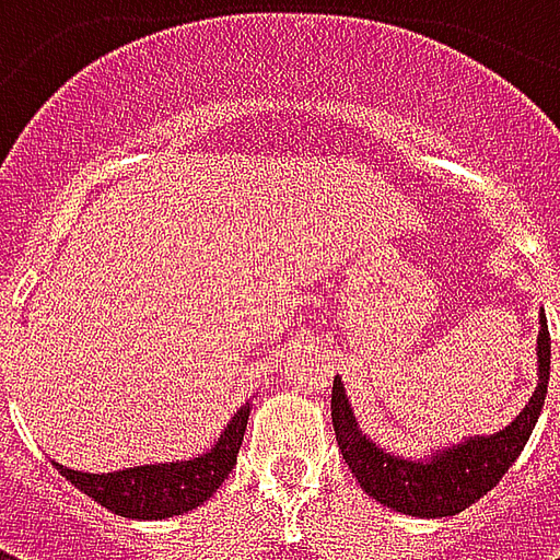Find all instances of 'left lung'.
I'll list each match as a JSON object with an SVG mask.
<instances>
[{"instance_id":"1","label":"left lung","mask_w":560,"mask_h":560,"mask_svg":"<svg viewBox=\"0 0 560 560\" xmlns=\"http://www.w3.org/2000/svg\"><path fill=\"white\" fill-rule=\"evenodd\" d=\"M549 363H552V341L546 315H540V336H537V389L518 417L501 432L474 434L462 444L434 450L429 458H401L389 456L375 441H369L348 396L341 377L332 381V429L348 468L363 486L365 494H372L396 513L420 518L456 516L468 510L482 494L492 492L501 482L510 465L528 444L534 425L540 420L546 387H549Z\"/></svg>"}]
</instances>
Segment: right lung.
<instances>
[{"instance_id": "add662e5", "label": "right lung", "mask_w": 560, "mask_h": 560, "mask_svg": "<svg viewBox=\"0 0 560 560\" xmlns=\"http://www.w3.org/2000/svg\"><path fill=\"white\" fill-rule=\"evenodd\" d=\"M252 405L245 401L233 413L228 429L221 432L215 446L203 456L188 462H164V465H138V468L114 470V474H83L54 462L56 470L74 482L80 492L107 506L110 513L126 518H171L183 516L212 498L221 482L236 465V453L243 446L245 422Z\"/></svg>"}]
</instances>
